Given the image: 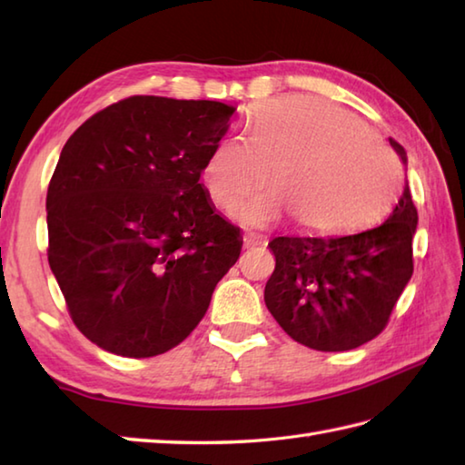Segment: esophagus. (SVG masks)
Masks as SVG:
<instances>
[{
    "mask_svg": "<svg viewBox=\"0 0 465 465\" xmlns=\"http://www.w3.org/2000/svg\"><path fill=\"white\" fill-rule=\"evenodd\" d=\"M265 245V238L260 233H248L243 235V248H262Z\"/></svg>",
    "mask_w": 465,
    "mask_h": 465,
    "instance_id": "1",
    "label": "esophagus"
}]
</instances>
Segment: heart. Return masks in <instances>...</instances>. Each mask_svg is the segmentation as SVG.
<instances>
[{"label":"heart","mask_w":465,"mask_h":465,"mask_svg":"<svg viewBox=\"0 0 465 465\" xmlns=\"http://www.w3.org/2000/svg\"><path fill=\"white\" fill-rule=\"evenodd\" d=\"M248 143L217 142L203 165V183L223 212L265 185L240 212L245 225L283 213L315 232H341L380 213L400 185V162L358 117L312 97H283L250 117Z\"/></svg>","instance_id":"1"}]
</instances>
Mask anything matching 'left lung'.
<instances>
[{
    "label": "left lung",
    "instance_id": "obj_1",
    "mask_svg": "<svg viewBox=\"0 0 465 465\" xmlns=\"http://www.w3.org/2000/svg\"><path fill=\"white\" fill-rule=\"evenodd\" d=\"M406 163V150L390 137ZM418 210L408 182L388 217L351 235L290 233L268 248L275 270L263 300L282 330L318 351H348L383 331L413 273Z\"/></svg>",
    "mask_w": 465,
    "mask_h": 465
}]
</instances>
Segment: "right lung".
Segmentation results:
<instances>
[{"label": "right lung", "mask_w": 465, "mask_h": 465, "mask_svg": "<svg viewBox=\"0 0 465 465\" xmlns=\"http://www.w3.org/2000/svg\"><path fill=\"white\" fill-rule=\"evenodd\" d=\"M235 107L132 95L84 122L47 187V262L75 328L153 358L202 322L242 252L200 183Z\"/></svg>", "instance_id": "1"}]
</instances>
